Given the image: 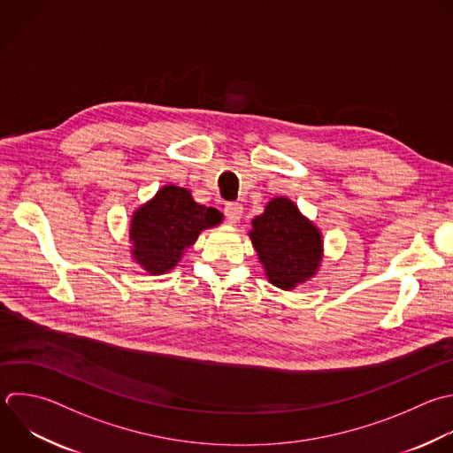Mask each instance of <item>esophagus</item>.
I'll use <instances>...</instances> for the list:
<instances>
[{
	"mask_svg": "<svg viewBox=\"0 0 453 453\" xmlns=\"http://www.w3.org/2000/svg\"><path fill=\"white\" fill-rule=\"evenodd\" d=\"M225 216H226V221L230 225H235L239 223V219L242 218V205L237 203V202H228L225 205Z\"/></svg>",
	"mask_w": 453,
	"mask_h": 453,
	"instance_id": "obj_1",
	"label": "esophagus"
}]
</instances>
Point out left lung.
<instances>
[{"label":"left lung","mask_w":453,"mask_h":453,"mask_svg":"<svg viewBox=\"0 0 453 453\" xmlns=\"http://www.w3.org/2000/svg\"><path fill=\"white\" fill-rule=\"evenodd\" d=\"M265 278L281 290L311 280L322 264V232L287 196L267 202L248 232Z\"/></svg>","instance_id":"1"}]
</instances>
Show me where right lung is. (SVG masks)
Here are the masks:
<instances>
[{
    "instance_id": "1",
    "label": "right lung",
    "mask_w": 453,
    "mask_h": 453,
    "mask_svg": "<svg viewBox=\"0 0 453 453\" xmlns=\"http://www.w3.org/2000/svg\"><path fill=\"white\" fill-rule=\"evenodd\" d=\"M221 221L223 214L196 203L189 189L166 184L131 216V258L152 276L165 274L177 267L203 230Z\"/></svg>"
}]
</instances>
